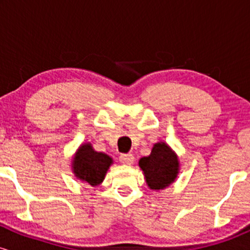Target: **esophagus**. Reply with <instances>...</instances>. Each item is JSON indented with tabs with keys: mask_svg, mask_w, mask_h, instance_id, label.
I'll return each mask as SVG.
<instances>
[{
	"mask_svg": "<svg viewBox=\"0 0 250 250\" xmlns=\"http://www.w3.org/2000/svg\"><path fill=\"white\" fill-rule=\"evenodd\" d=\"M120 161H121V163H123V165H133L134 161H135V157L133 154H122L121 156H120Z\"/></svg>",
	"mask_w": 250,
	"mask_h": 250,
	"instance_id": "esophagus-1",
	"label": "esophagus"
}]
</instances>
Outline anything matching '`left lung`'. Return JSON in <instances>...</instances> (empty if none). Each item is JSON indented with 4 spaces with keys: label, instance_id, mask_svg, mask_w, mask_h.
<instances>
[{
    "label": "left lung",
    "instance_id": "left-lung-1",
    "mask_svg": "<svg viewBox=\"0 0 250 250\" xmlns=\"http://www.w3.org/2000/svg\"><path fill=\"white\" fill-rule=\"evenodd\" d=\"M139 166L147 186L155 191L169 187L180 173L179 156L166 142L155 143L151 153L140 159Z\"/></svg>",
    "mask_w": 250,
    "mask_h": 250
}]
</instances>
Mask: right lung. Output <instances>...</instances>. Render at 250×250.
Segmentation results:
<instances>
[{
    "label": "right lung",
    "mask_w": 250,
    "mask_h": 250,
    "mask_svg": "<svg viewBox=\"0 0 250 250\" xmlns=\"http://www.w3.org/2000/svg\"><path fill=\"white\" fill-rule=\"evenodd\" d=\"M114 161L110 156L96 151L90 142L82 143L71 161V169L77 180L97 187L103 182L109 167Z\"/></svg>",
    "instance_id": "add662e5"
}]
</instances>
